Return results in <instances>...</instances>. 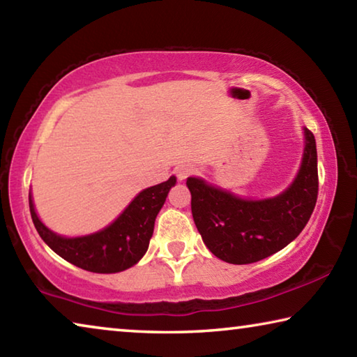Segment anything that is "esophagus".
Returning <instances> with one entry per match:
<instances>
[{
  "mask_svg": "<svg viewBox=\"0 0 357 357\" xmlns=\"http://www.w3.org/2000/svg\"><path fill=\"white\" fill-rule=\"evenodd\" d=\"M193 172H195V168H193L190 164H183L176 168V176L179 179H185L187 176H190Z\"/></svg>",
  "mask_w": 357,
  "mask_h": 357,
  "instance_id": "obj_1",
  "label": "esophagus"
}]
</instances>
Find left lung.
<instances>
[{"label":"left lung","mask_w":357,"mask_h":357,"mask_svg":"<svg viewBox=\"0 0 357 357\" xmlns=\"http://www.w3.org/2000/svg\"><path fill=\"white\" fill-rule=\"evenodd\" d=\"M304 135L298 178L275 198L241 200L198 178L187 179L193 222L217 258L231 264L255 263L282 250L304 229L318 198L315 137L309 129Z\"/></svg>","instance_id":"left-lung-1"}]
</instances>
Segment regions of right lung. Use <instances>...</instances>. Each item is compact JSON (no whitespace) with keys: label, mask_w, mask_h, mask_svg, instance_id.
Listing matches in <instances>:
<instances>
[{"label":"right lung","mask_w":357,"mask_h":357,"mask_svg":"<svg viewBox=\"0 0 357 357\" xmlns=\"http://www.w3.org/2000/svg\"><path fill=\"white\" fill-rule=\"evenodd\" d=\"M174 183L176 178L172 176L165 183L144 189L110 227L83 238L68 239L50 231L36 214L31 195L29 213L39 236L66 261L89 273H119L134 266L146 253L155 217Z\"/></svg>","instance_id":"obj_1"}]
</instances>
